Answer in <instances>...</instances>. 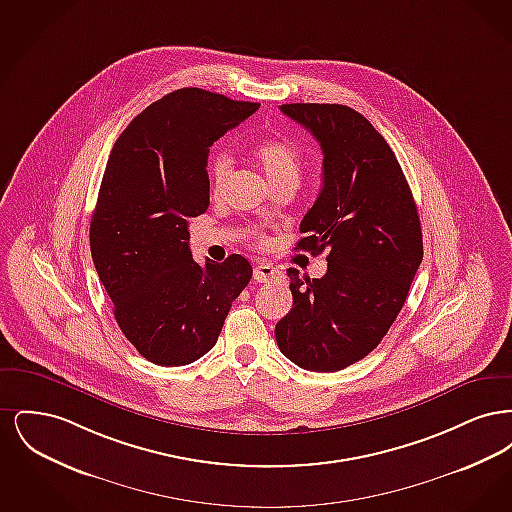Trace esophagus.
I'll return each mask as SVG.
<instances>
[{"label": "esophagus", "instance_id": "1", "mask_svg": "<svg viewBox=\"0 0 512 512\" xmlns=\"http://www.w3.org/2000/svg\"><path fill=\"white\" fill-rule=\"evenodd\" d=\"M278 276H280V270L276 267H272V265H268V263H261V265H257L255 270H253V278H255L259 284L268 282V280H272V278H278Z\"/></svg>", "mask_w": 512, "mask_h": 512}]
</instances>
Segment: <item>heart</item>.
<instances>
[{"mask_svg": "<svg viewBox=\"0 0 512 512\" xmlns=\"http://www.w3.org/2000/svg\"><path fill=\"white\" fill-rule=\"evenodd\" d=\"M255 157L261 163L263 171L267 172L272 186H276V184H293L295 186L299 182L301 155L290 142L265 140L255 146ZM230 172H232V157L224 149H217L209 157V165H207L209 188L213 194H220Z\"/></svg>", "mask_w": 512, "mask_h": 512, "instance_id": "b5f03b06", "label": "heart"}]
</instances>
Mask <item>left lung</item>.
I'll return each instance as SVG.
<instances>
[{
	"instance_id": "obj_1",
	"label": "left lung",
	"mask_w": 512,
	"mask_h": 512,
	"mask_svg": "<svg viewBox=\"0 0 512 512\" xmlns=\"http://www.w3.org/2000/svg\"><path fill=\"white\" fill-rule=\"evenodd\" d=\"M284 115L322 147L324 178L295 249L326 251L322 278L288 268L292 311L276 324L280 351L313 372H336L378 347L422 263L411 188L382 134L338 103H286Z\"/></svg>"
}]
</instances>
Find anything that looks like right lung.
<instances>
[{
  "label": "right lung",
  "instance_id": "obj_1",
  "mask_svg": "<svg viewBox=\"0 0 512 512\" xmlns=\"http://www.w3.org/2000/svg\"><path fill=\"white\" fill-rule=\"evenodd\" d=\"M259 109L201 88L151 103L115 142L90 224L99 280L142 357L190 365L219 340L253 268L242 255L197 265L188 222L209 207V149Z\"/></svg>",
  "mask_w": 512,
  "mask_h": 512
}]
</instances>
